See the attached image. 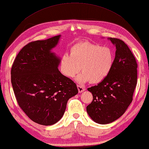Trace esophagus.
I'll return each mask as SVG.
<instances>
[{
  "instance_id": "esophagus-1",
  "label": "esophagus",
  "mask_w": 149,
  "mask_h": 149,
  "mask_svg": "<svg viewBox=\"0 0 149 149\" xmlns=\"http://www.w3.org/2000/svg\"><path fill=\"white\" fill-rule=\"evenodd\" d=\"M77 88H78V92L80 93H82V92H84L85 90V88H84L83 87H81V86H77Z\"/></svg>"
}]
</instances>
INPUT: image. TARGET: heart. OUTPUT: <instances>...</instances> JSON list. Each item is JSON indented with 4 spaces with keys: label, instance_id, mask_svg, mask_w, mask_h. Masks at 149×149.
Instances as JSON below:
<instances>
[{
    "label": "heart",
    "instance_id": "obj_1",
    "mask_svg": "<svg viewBox=\"0 0 149 149\" xmlns=\"http://www.w3.org/2000/svg\"><path fill=\"white\" fill-rule=\"evenodd\" d=\"M114 53L111 48L89 42H80L72 45L70 54H64L60 60L63 75L73 78L81 69L82 73L77 78L78 83L87 81L99 84L107 78L113 68Z\"/></svg>",
    "mask_w": 149,
    "mask_h": 149
}]
</instances>
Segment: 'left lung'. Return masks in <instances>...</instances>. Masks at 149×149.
<instances>
[{
    "mask_svg": "<svg viewBox=\"0 0 149 149\" xmlns=\"http://www.w3.org/2000/svg\"><path fill=\"white\" fill-rule=\"evenodd\" d=\"M115 47L113 68L104 81L88 88L93 100L86 110L90 118L99 124L113 122L125 113L137 84L136 59L123 41L108 38Z\"/></svg>",
    "mask_w": 149,
    "mask_h": 149,
    "instance_id": "1",
    "label": "left lung"
}]
</instances>
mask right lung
<instances>
[{
  "label": "right lung",
  "instance_id": "1",
  "mask_svg": "<svg viewBox=\"0 0 149 149\" xmlns=\"http://www.w3.org/2000/svg\"><path fill=\"white\" fill-rule=\"evenodd\" d=\"M60 37L30 42L20 51L11 68L18 104L30 119L42 125L58 122L68 100L78 93L74 81L58 70L61 60L52 52Z\"/></svg>",
  "mask_w": 149,
  "mask_h": 149
}]
</instances>
